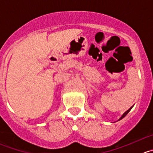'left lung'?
Returning <instances> with one entry per match:
<instances>
[{
	"label": "left lung",
	"mask_w": 153,
	"mask_h": 153,
	"mask_svg": "<svg viewBox=\"0 0 153 153\" xmlns=\"http://www.w3.org/2000/svg\"><path fill=\"white\" fill-rule=\"evenodd\" d=\"M132 107H133V106H132ZM132 107H131V108H129V109H128V111H126V112H125V113H124V114H123V116H122V117H120V119H119V120H122V119H123V118H124V117H126V116L127 114H128V112H129V111H131V108H132Z\"/></svg>",
	"instance_id": "1"
}]
</instances>
